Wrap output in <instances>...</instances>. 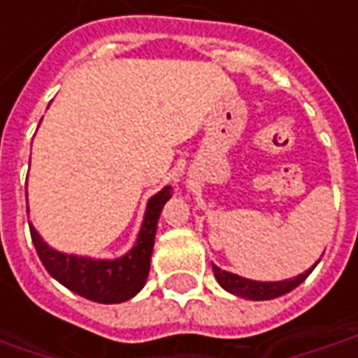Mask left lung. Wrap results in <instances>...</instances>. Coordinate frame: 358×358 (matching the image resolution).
<instances>
[{"mask_svg": "<svg viewBox=\"0 0 358 358\" xmlns=\"http://www.w3.org/2000/svg\"><path fill=\"white\" fill-rule=\"evenodd\" d=\"M315 266H312L310 271H306L300 276L296 278H290V280H282V282H255L247 280V278H241L237 274H231V272H225L217 268L213 264V274L215 278L221 284V288H225L231 294L235 296H241V298H247V300H272V298H278V296H284L292 292L296 286H300L301 282L306 280L310 276V272L313 271Z\"/></svg>", "mask_w": 358, "mask_h": 358, "instance_id": "left-lung-1", "label": "left lung"}]
</instances>
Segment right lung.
Listing matches in <instances>:
<instances>
[{"instance_id": "obj_1", "label": "right lung", "mask_w": 358, "mask_h": 358, "mask_svg": "<svg viewBox=\"0 0 358 358\" xmlns=\"http://www.w3.org/2000/svg\"><path fill=\"white\" fill-rule=\"evenodd\" d=\"M169 198L170 188H164L150 198L137 245L125 257L115 261H92V259L58 252L41 239V235L33 225H29L31 239L48 274L57 278L62 286H66L68 290L99 303H121L133 298L147 282L157 223L162 206Z\"/></svg>"}]
</instances>
